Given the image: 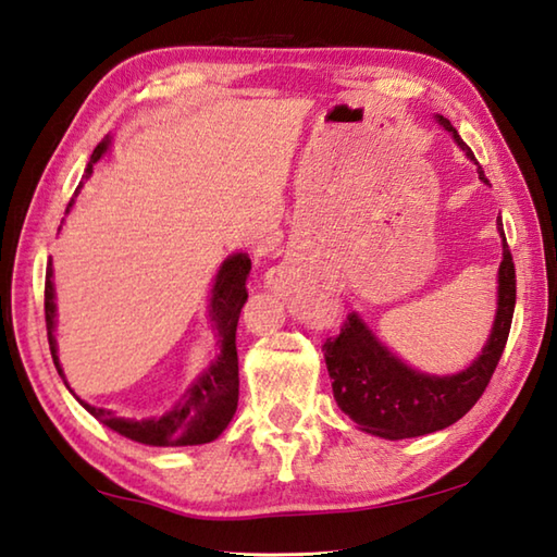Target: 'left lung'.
<instances>
[{"label":"left lung","instance_id":"left-lung-1","mask_svg":"<svg viewBox=\"0 0 557 557\" xmlns=\"http://www.w3.org/2000/svg\"><path fill=\"white\" fill-rule=\"evenodd\" d=\"M436 119L448 134H453L465 156L474 160L480 180L490 182L484 177L478 158L465 146L450 121L443 116ZM497 226L504 240L497 317H494L487 346L468 370L446 377L411 370L372 336V331L358 313H348L338 336L323 343V358H326L329 377L333 380V397H336L341 411L348 413L362 431L389 441L426 436V433L441 431L462 419L487 389L504 346H507L513 305H517V270H513L502 221Z\"/></svg>","mask_w":557,"mask_h":557}]
</instances>
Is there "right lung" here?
Returning a JSON list of instances; mask_svg holds the SVG:
<instances>
[{
  "instance_id": "add662e5",
  "label": "right lung",
  "mask_w": 557,
  "mask_h": 557,
  "mask_svg": "<svg viewBox=\"0 0 557 557\" xmlns=\"http://www.w3.org/2000/svg\"><path fill=\"white\" fill-rule=\"evenodd\" d=\"M109 138L95 148L89 165L85 170V177L92 175V165L107 153ZM79 187L75 189V195ZM73 207L70 201L67 209ZM250 272V258L246 252H236L224 260L219 268V275L211 289L209 301V319L214 323L219 336V356L211 366L201 372V377L191 384L185 392V397L173 411L158 419H121L114 411L89 407V404L79 401L83 407L92 413L97 421H102L111 431L121 433V436L144 446L156 448H177V446H201V443H211L219 438L228 421L234 419L238 407V350H236V326L240 309H244L248 299L246 280ZM46 329H48V346L50 356L58 368V375L63 377V368L58 360V346H55V289H53V268L46 270Z\"/></svg>"
}]
</instances>
